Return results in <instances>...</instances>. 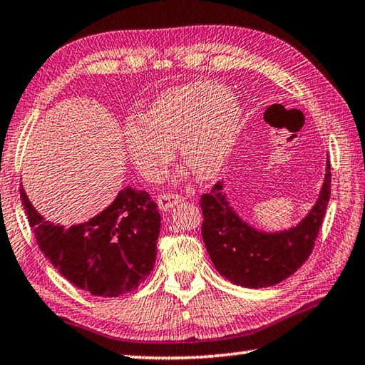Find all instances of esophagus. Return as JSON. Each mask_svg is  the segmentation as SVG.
<instances>
[{
	"mask_svg": "<svg viewBox=\"0 0 365 365\" xmlns=\"http://www.w3.org/2000/svg\"><path fill=\"white\" fill-rule=\"evenodd\" d=\"M183 201V197L180 195H170V192H163V195L158 196V207L160 210L168 212L175 207L177 204H180Z\"/></svg>",
	"mask_w": 365,
	"mask_h": 365,
	"instance_id": "obj_1",
	"label": "esophagus"
}]
</instances>
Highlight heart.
Wrapping results in <instances>:
<instances>
[{
  "label": "heart",
  "mask_w": 365,
  "mask_h": 365,
  "mask_svg": "<svg viewBox=\"0 0 365 365\" xmlns=\"http://www.w3.org/2000/svg\"><path fill=\"white\" fill-rule=\"evenodd\" d=\"M242 106L225 85L195 81L164 90L144 118L121 128L130 160L142 177L156 180L174 158H180L201 180L215 177L230 160L242 128Z\"/></svg>",
  "instance_id": "heart-1"
}]
</instances>
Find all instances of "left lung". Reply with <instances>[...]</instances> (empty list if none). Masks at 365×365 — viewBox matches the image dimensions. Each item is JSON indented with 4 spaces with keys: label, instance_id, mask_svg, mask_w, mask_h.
Here are the masks:
<instances>
[{
    "label": "left lung",
    "instance_id": "8db88e82",
    "mask_svg": "<svg viewBox=\"0 0 365 365\" xmlns=\"http://www.w3.org/2000/svg\"><path fill=\"white\" fill-rule=\"evenodd\" d=\"M331 197V164L317 202L297 225L282 231H262L242 218L226 195L225 182L199 199L202 239L213 266L227 280L244 288H267L292 275L315 245Z\"/></svg>",
    "mask_w": 365,
    "mask_h": 365
}]
</instances>
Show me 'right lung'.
Here are the masks:
<instances>
[{
  "mask_svg": "<svg viewBox=\"0 0 365 365\" xmlns=\"http://www.w3.org/2000/svg\"><path fill=\"white\" fill-rule=\"evenodd\" d=\"M20 199L41 252L78 289L118 297L153 270L161 217L147 191L121 188L103 212L69 227L42 217L24 187Z\"/></svg>",
  "mask_w": 365,
  "mask_h": 365,
  "instance_id": "1",
  "label": "right lung"
}]
</instances>
